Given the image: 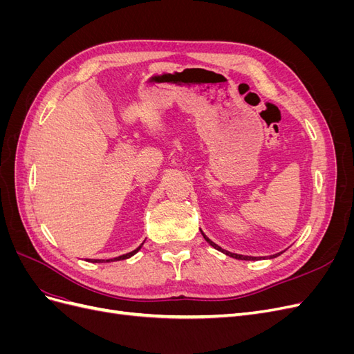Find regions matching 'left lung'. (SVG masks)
Here are the masks:
<instances>
[{"label":"left lung","instance_id":"1","mask_svg":"<svg viewBox=\"0 0 354 354\" xmlns=\"http://www.w3.org/2000/svg\"><path fill=\"white\" fill-rule=\"evenodd\" d=\"M201 233H202V230H201ZM202 236L205 238V241L211 245V246H214V248H216L217 251H221L223 254H226V255H229V257H232V259H236V260H257V257H248V255H241V254H233V252H229V251H226V250H221L220 246L217 245V243H214L212 241H209L205 234L202 233ZM279 254H274V255H270V259H274V257H277Z\"/></svg>","mask_w":354,"mask_h":354}]
</instances>
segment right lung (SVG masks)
<instances>
[{
  "mask_svg": "<svg viewBox=\"0 0 354 354\" xmlns=\"http://www.w3.org/2000/svg\"><path fill=\"white\" fill-rule=\"evenodd\" d=\"M143 245V243H142ZM142 245L138 246L137 250H134V251H131V252H128V254H124V255H120V257H116V259H112V260H106V261H120V260H125V259H130V257H133L138 250L142 248ZM104 260H93L91 263H103Z\"/></svg>",
  "mask_w": 354,
  "mask_h": 354,
  "instance_id": "1",
  "label": "right lung"
}]
</instances>
